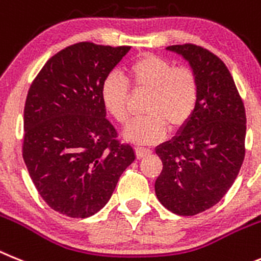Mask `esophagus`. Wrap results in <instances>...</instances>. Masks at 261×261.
Wrapping results in <instances>:
<instances>
[{
    "instance_id": "34e87169",
    "label": "esophagus",
    "mask_w": 261,
    "mask_h": 261,
    "mask_svg": "<svg viewBox=\"0 0 261 261\" xmlns=\"http://www.w3.org/2000/svg\"><path fill=\"white\" fill-rule=\"evenodd\" d=\"M152 152L149 148L146 147H135V153H137V158H144V156H148L149 153Z\"/></svg>"
}]
</instances>
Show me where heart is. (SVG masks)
Wrapping results in <instances>:
<instances>
[{
  "mask_svg": "<svg viewBox=\"0 0 261 261\" xmlns=\"http://www.w3.org/2000/svg\"><path fill=\"white\" fill-rule=\"evenodd\" d=\"M130 87L137 93H148L146 115L131 121L124 137L135 143H153L169 130H178L192 119L199 101V81L189 67H173L162 56L147 54L126 68V79L108 74L101 85V99L106 112L119 124L128 119Z\"/></svg>",
  "mask_w": 261,
  "mask_h": 261,
  "instance_id": "obj_1",
  "label": "heart"
}]
</instances>
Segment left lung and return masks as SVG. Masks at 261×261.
Wrapping results in <instances>:
<instances>
[{
  "instance_id": "left-lung-1",
  "label": "left lung",
  "mask_w": 261,
  "mask_h": 261,
  "mask_svg": "<svg viewBox=\"0 0 261 261\" xmlns=\"http://www.w3.org/2000/svg\"><path fill=\"white\" fill-rule=\"evenodd\" d=\"M167 49L184 56L196 72L199 101L182 130L156 148L163 171L155 192L164 207L188 217L217 205L234 184L246 153V110L218 56L192 43Z\"/></svg>"
}]
</instances>
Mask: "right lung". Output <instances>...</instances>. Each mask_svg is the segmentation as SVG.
<instances>
[{
	"instance_id": "1",
	"label": "right lung",
	"mask_w": 261,
	"mask_h": 261,
	"mask_svg": "<svg viewBox=\"0 0 261 261\" xmlns=\"http://www.w3.org/2000/svg\"><path fill=\"white\" fill-rule=\"evenodd\" d=\"M130 48L72 44L43 65L27 93L22 155L38 193L60 214L99 212L135 159L101 99L105 77Z\"/></svg>"
}]
</instances>
